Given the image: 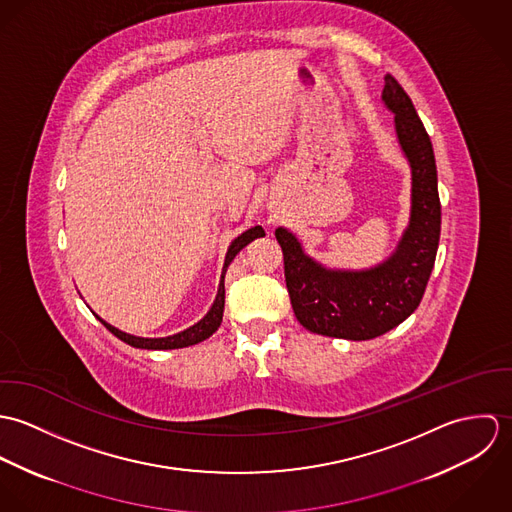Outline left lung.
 I'll use <instances>...</instances> for the list:
<instances>
[{"mask_svg": "<svg viewBox=\"0 0 512 512\" xmlns=\"http://www.w3.org/2000/svg\"><path fill=\"white\" fill-rule=\"evenodd\" d=\"M382 102L394 114L396 138L412 171L410 220L396 250L366 270H335L305 254L288 228H276L293 313L317 335L368 341L388 333L418 309L434 270L441 228L434 147L392 74L384 76Z\"/></svg>", "mask_w": 512, "mask_h": 512, "instance_id": "obj_1", "label": "left lung"}]
</instances>
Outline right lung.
Segmentation results:
<instances>
[{
  "label": "right lung",
  "instance_id": "add662e5",
  "mask_svg": "<svg viewBox=\"0 0 512 512\" xmlns=\"http://www.w3.org/2000/svg\"><path fill=\"white\" fill-rule=\"evenodd\" d=\"M260 236H266V232L262 230V226H252L248 228L246 232H242L238 238H234L228 246V252L224 256V266H222V274H220L219 292L217 297L211 305V309L207 311V315L197 321L195 325H191L189 329L181 331V333H175V335H169V337H157V339H149V337H136V335H130V333H124L120 329H116L114 325L106 323L102 317L96 315V319L110 331L114 333L120 341L136 347V349H147V351H167V349H183V347H191V345H197L205 339H209L222 323V311H224V274L230 266V262L234 260V256L246 246L250 244L254 238H260Z\"/></svg>",
  "mask_w": 512,
  "mask_h": 512
}]
</instances>
